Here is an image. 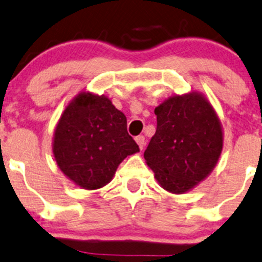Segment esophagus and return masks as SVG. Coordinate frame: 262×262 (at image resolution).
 <instances>
[{"label":"esophagus","instance_id":"34e87169","mask_svg":"<svg viewBox=\"0 0 262 262\" xmlns=\"http://www.w3.org/2000/svg\"><path fill=\"white\" fill-rule=\"evenodd\" d=\"M136 142L138 143V146L141 149H143L144 146H146V138H144V136H138L136 137Z\"/></svg>","mask_w":262,"mask_h":262}]
</instances>
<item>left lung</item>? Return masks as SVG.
<instances>
[{
  "instance_id": "left-lung-1",
  "label": "left lung",
  "mask_w": 262,
  "mask_h": 262,
  "mask_svg": "<svg viewBox=\"0 0 262 262\" xmlns=\"http://www.w3.org/2000/svg\"><path fill=\"white\" fill-rule=\"evenodd\" d=\"M155 114L157 129L144 158L163 189L184 194L215 167L223 148L221 121L198 92L170 97Z\"/></svg>"
}]
</instances>
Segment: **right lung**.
<instances>
[{
  "mask_svg": "<svg viewBox=\"0 0 262 262\" xmlns=\"http://www.w3.org/2000/svg\"><path fill=\"white\" fill-rule=\"evenodd\" d=\"M139 152L126 130L125 115L107 97L81 92L57 124L53 153L70 180L87 190L112 181L126 156Z\"/></svg>",
  "mask_w": 262,
  "mask_h": 262,
  "instance_id": "1",
  "label": "right lung"
}]
</instances>
